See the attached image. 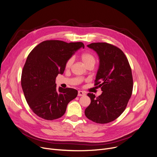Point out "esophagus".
Segmentation results:
<instances>
[{
    "label": "esophagus",
    "mask_w": 157,
    "mask_h": 157,
    "mask_svg": "<svg viewBox=\"0 0 157 157\" xmlns=\"http://www.w3.org/2000/svg\"><path fill=\"white\" fill-rule=\"evenodd\" d=\"M78 95V96H84L85 95V94L83 91H81V90H79Z\"/></svg>",
    "instance_id": "1"
}]
</instances>
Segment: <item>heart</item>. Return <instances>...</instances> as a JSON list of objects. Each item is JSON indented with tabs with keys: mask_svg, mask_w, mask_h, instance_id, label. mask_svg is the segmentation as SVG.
I'll use <instances>...</instances> for the list:
<instances>
[{
	"mask_svg": "<svg viewBox=\"0 0 157 157\" xmlns=\"http://www.w3.org/2000/svg\"><path fill=\"white\" fill-rule=\"evenodd\" d=\"M81 59L82 62H83V63L86 65V67L89 65H94L95 63V57L90 53H85L83 54H82L81 56ZM74 59L73 58H71L69 59L67 62H66L65 64V67L66 68H70L71 66L72 65L73 63Z\"/></svg>",
	"mask_w": 157,
	"mask_h": 157,
	"instance_id": "b5f03b06",
	"label": "heart"
}]
</instances>
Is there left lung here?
Wrapping results in <instances>:
<instances>
[{
  "mask_svg": "<svg viewBox=\"0 0 157 157\" xmlns=\"http://www.w3.org/2000/svg\"><path fill=\"white\" fill-rule=\"evenodd\" d=\"M87 46L99 59L95 85L101 87L102 93L98 97L87 94L91 103L85 111V116L97 123H109L125 111L132 95L131 68L124 53L116 46L106 43H94Z\"/></svg>",
  "mask_w": 157,
  "mask_h": 157,
  "instance_id": "8db88e82",
  "label": "left lung"
}]
</instances>
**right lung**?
<instances>
[{"label":"right lung","instance_id":"add662e5","mask_svg":"<svg viewBox=\"0 0 157 157\" xmlns=\"http://www.w3.org/2000/svg\"><path fill=\"white\" fill-rule=\"evenodd\" d=\"M83 43L45 40L29 55L22 71L21 84L30 108L38 117L47 120L62 117L67 104L78 95L75 89L56 88L55 79L62 74L67 61Z\"/></svg>","mask_w":157,"mask_h":157}]
</instances>
